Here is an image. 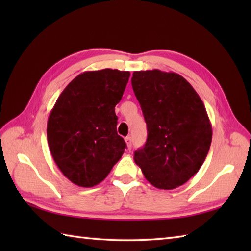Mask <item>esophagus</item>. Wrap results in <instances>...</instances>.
Segmentation results:
<instances>
[{"label": "esophagus", "mask_w": 251, "mask_h": 251, "mask_svg": "<svg viewBox=\"0 0 251 251\" xmlns=\"http://www.w3.org/2000/svg\"><path fill=\"white\" fill-rule=\"evenodd\" d=\"M125 141H126V145H127V148L129 149H131V147H132V140H131V137L130 136H127L126 138H125Z\"/></svg>", "instance_id": "obj_1"}]
</instances>
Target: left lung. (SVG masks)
I'll use <instances>...</instances> for the list:
<instances>
[{"label":"left lung","instance_id":"8db88e82","mask_svg":"<svg viewBox=\"0 0 251 251\" xmlns=\"http://www.w3.org/2000/svg\"><path fill=\"white\" fill-rule=\"evenodd\" d=\"M131 85L148 127L135 163L155 188H178L199 172L209 151L212 128L205 105L192 85L174 72L135 71Z\"/></svg>","mask_w":251,"mask_h":251}]
</instances>
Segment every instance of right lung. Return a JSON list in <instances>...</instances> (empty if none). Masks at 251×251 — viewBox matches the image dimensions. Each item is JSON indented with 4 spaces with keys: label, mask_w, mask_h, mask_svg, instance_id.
<instances>
[{
    "label": "right lung",
    "mask_w": 251,
    "mask_h": 251,
    "mask_svg": "<svg viewBox=\"0 0 251 251\" xmlns=\"http://www.w3.org/2000/svg\"><path fill=\"white\" fill-rule=\"evenodd\" d=\"M129 76V71L112 69L83 72L58 97L47 122V141L58 168L72 183L97 185L124 153L115 105Z\"/></svg>",
    "instance_id": "obj_1"
}]
</instances>
